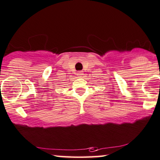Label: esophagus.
<instances>
[{"label": "esophagus", "instance_id": "1", "mask_svg": "<svg viewBox=\"0 0 160 160\" xmlns=\"http://www.w3.org/2000/svg\"><path fill=\"white\" fill-rule=\"evenodd\" d=\"M78 75L79 76V77H82V75H83V72H82V71H79V72H78Z\"/></svg>", "mask_w": 160, "mask_h": 160}]
</instances>
